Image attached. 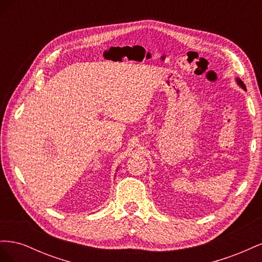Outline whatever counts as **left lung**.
<instances>
[{
  "label": "left lung",
  "mask_w": 262,
  "mask_h": 262,
  "mask_svg": "<svg viewBox=\"0 0 262 262\" xmlns=\"http://www.w3.org/2000/svg\"><path fill=\"white\" fill-rule=\"evenodd\" d=\"M236 83H237V85H239L243 90H245V91H246V86H245V84L243 83V81L241 80V78L237 77V78H236Z\"/></svg>",
  "instance_id": "left-lung-1"
}]
</instances>
